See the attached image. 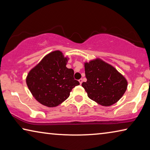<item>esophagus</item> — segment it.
I'll return each instance as SVG.
<instances>
[{"label":"esophagus","mask_w":150,"mask_h":150,"mask_svg":"<svg viewBox=\"0 0 150 150\" xmlns=\"http://www.w3.org/2000/svg\"><path fill=\"white\" fill-rule=\"evenodd\" d=\"M79 83H80L81 85L82 84V83H83V79H80L79 80Z\"/></svg>","instance_id":"esophagus-1"}]
</instances>
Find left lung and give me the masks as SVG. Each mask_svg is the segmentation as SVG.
Returning a JSON list of instances; mask_svg holds the SVG:
<instances>
[{"mask_svg":"<svg viewBox=\"0 0 150 150\" xmlns=\"http://www.w3.org/2000/svg\"><path fill=\"white\" fill-rule=\"evenodd\" d=\"M87 82L82 87L88 98L105 106L112 105L123 96L128 83L115 67L100 59L85 63Z\"/></svg>","mask_w":150,"mask_h":150,"instance_id":"1","label":"left lung"}]
</instances>
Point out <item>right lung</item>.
Segmentation results:
<instances>
[{"mask_svg":"<svg viewBox=\"0 0 150 150\" xmlns=\"http://www.w3.org/2000/svg\"><path fill=\"white\" fill-rule=\"evenodd\" d=\"M67 58L59 51L47 55L30 71L26 78L28 88L42 105L54 107L69 97L70 92L79 85L73 77L74 71L66 67Z\"/></svg>","mask_w":150,"mask_h":150,"instance_id":"add662e5","label":"right lung"}]
</instances>
